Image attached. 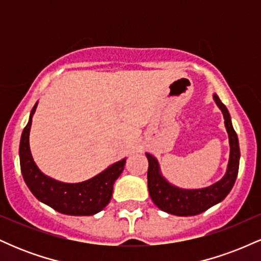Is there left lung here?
<instances>
[{"label": "left lung", "mask_w": 261, "mask_h": 261, "mask_svg": "<svg viewBox=\"0 0 261 261\" xmlns=\"http://www.w3.org/2000/svg\"><path fill=\"white\" fill-rule=\"evenodd\" d=\"M214 100L223 114L224 126L228 134L229 160L226 173L220 180L206 188L182 189L167 180L162 174L157 158L146 152L145 154L148 160V193L154 205L162 211L175 216H195L222 201L234 185L241 158L238 136L233 128L228 109L217 94H214Z\"/></svg>", "instance_id": "8db88e82"}]
</instances>
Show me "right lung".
I'll list each match as a JSON object with an SVG mask.
<instances>
[{
  "label": "right lung",
  "mask_w": 261,
  "mask_h": 261,
  "mask_svg": "<svg viewBox=\"0 0 261 261\" xmlns=\"http://www.w3.org/2000/svg\"><path fill=\"white\" fill-rule=\"evenodd\" d=\"M38 101L33 107L29 121L22 133L19 143L20 170L27 187L40 202L64 215L92 216L109 203L113 185L124 170L126 158L108 167L99 174L81 182H64L45 175L35 164L29 146L32 119Z\"/></svg>",
  "instance_id": "1"
}]
</instances>
